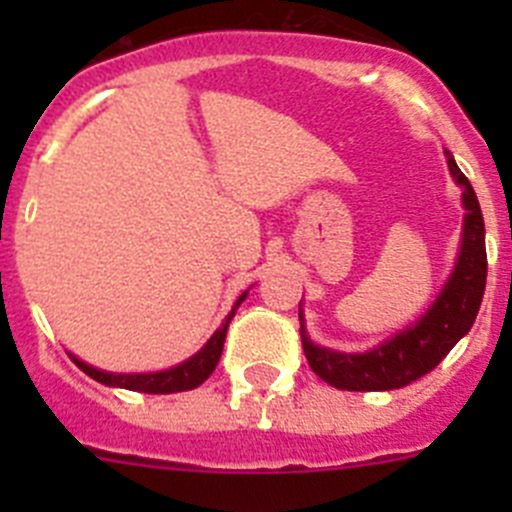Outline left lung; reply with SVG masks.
Listing matches in <instances>:
<instances>
[{"label": "left lung", "mask_w": 512, "mask_h": 512, "mask_svg": "<svg viewBox=\"0 0 512 512\" xmlns=\"http://www.w3.org/2000/svg\"><path fill=\"white\" fill-rule=\"evenodd\" d=\"M446 160L453 180L463 190L461 200L466 215H463L461 250H458V260L446 285L414 324L384 339L369 352H337V349L319 347L309 339L302 302H299V324H302L299 334H302L304 356L314 374L329 386H337L342 391L401 389L436 369L443 356L471 332L480 302H483L485 275H488L485 225L476 190L448 151Z\"/></svg>", "instance_id": "8db88e82"}]
</instances>
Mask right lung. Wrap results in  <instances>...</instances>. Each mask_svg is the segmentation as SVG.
Here are the masks:
<instances>
[{
  "label": "right lung",
  "instance_id": "obj_1",
  "mask_svg": "<svg viewBox=\"0 0 512 512\" xmlns=\"http://www.w3.org/2000/svg\"><path fill=\"white\" fill-rule=\"evenodd\" d=\"M247 292H242L237 297V302L232 304L230 314L223 319L218 329H215L213 337L205 342V347L200 349L198 354H193L190 359L180 361L178 366H170V369L163 371H148V374H116V371H103L96 369V366L86 364L81 361L79 356H74L69 352L71 361L79 366L84 374H89L91 379H96L98 384H106V386H116V389H128V391H143V394H175V391H190L195 386L203 384L210 374L215 371L218 366L220 354H223V344H225V334L227 327H230L232 317H235L237 307L245 302Z\"/></svg>",
  "mask_w": 512,
  "mask_h": 512
}]
</instances>
